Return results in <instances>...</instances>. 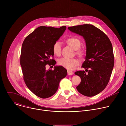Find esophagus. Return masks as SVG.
I'll use <instances>...</instances> for the list:
<instances>
[{"label": "esophagus", "instance_id": "34e87169", "mask_svg": "<svg viewBox=\"0 0 126 126\" xmlns=\"http://www.w3.org/2000/svg\"><path fill=\"white\" fill-rule=\"evenodd\" d=\"M67 73H68V75H71L73 74V72L72 71L70 70H68L67 71Z\"/></svg>", "mask_w": 126, "mask_h": 126}]
</instances>
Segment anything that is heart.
Returning a JSON list of instances; mask_svg holds the SVG:
<instances>
[{"label":"heart","mask_w":126,"mask_h":126,"mask_svg":"<svg viewBox=\"0 0 126 126\" xmlns=\"http://www.w3.org/2000/svg\"><path fill=\"white\" fill-rule=\"evenodd\" d=\"M67 42L68 44L75 50L78 49L81 46L80 40L75 37H71L67 39ZM53 53L57 56H59L61 54V43L59 41H56L53 45ZM84 50H77L76 53L80 56H83L85 54ZM58 63L59 65L64 68L72 70L76 68L79 64V61L76 58L62 57L59 59Z\"/></svg>","instance_id":"heart-1"}]
</instances>
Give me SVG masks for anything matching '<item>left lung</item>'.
<instances>
[{
    "instance_id": "1",
    "label": "left lung",
    "mask_w": 126,
    "mask_h": 126,
    "mask_svg": "<svg viewBox=\"0 0 126 126\" xmlns=\"http://www.w3.org/2000/svg\"><path fill=\"white\" fill-rule=\"evenodd\" d=\"M68 29L82 36L86 44V56L82 66L86 70L75 73L81 80L76 89L85 96L96 95L110 80L114 65L112 44L106 34L93 25L74 26Z\"/></svg>"
}]
</instances>
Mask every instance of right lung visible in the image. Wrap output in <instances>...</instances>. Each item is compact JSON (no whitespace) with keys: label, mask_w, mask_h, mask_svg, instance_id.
I'll use <instances>...</instances> for the list:
<instances>
[{"label":"right lung","mask_w":126,"mask_h":126,"mask_svg":"<svg viewBox=\"0 0 126 126\" xmlns=\"http://www.w3.org/2000/svg\"><path fill=\"white\" fill-rule=\"evenodd\" d=\"M66 26L59 28L40 26L28 35L22 45L20 65L23 79L28 88L37 96L45 99L54 94L67 71L61 66L46 70V65L56 64L53 45L62 35Z\"/></svg>","instance_id":"1"}]
</instances>
